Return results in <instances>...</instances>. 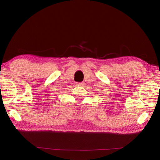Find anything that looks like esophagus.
<instances>
[{"label": "esophagus", "mask_w": 160, "mask_h": 160, "mask_svg": "<svg viewBox=\"0 0 160 160\" xmlns=\"http://www.w3.org/2000/svg\"><path fill=\"white\" fill-rule=\"evenodd\" d=\"M77 85H78V86H82V85H83L84 84V82H77Z\"/></svg>", "instance_id": "esophagus-1"}]
</instances>
